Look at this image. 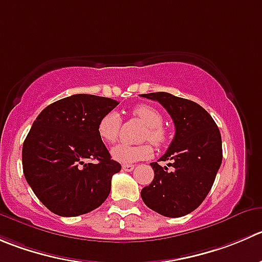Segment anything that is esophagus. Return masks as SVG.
I'll return each mask as SVG.
<instances>
[{"label": "esophagus", "mask_w": 262, "mask_h": 262, "mask_svg": "<svg viewBox=\"0 0 262 262\" xmlns=\"http://www.w3.org/2000/svg\"><path fill=\"white\" fill-rule=\"evenodd\" d=\"M123 170L124 171H132V170L134 169V165H132V164H123Z\"/></svg>", "instance_id": "1"}]
</instances>
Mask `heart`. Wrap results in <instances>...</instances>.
<instances>
[{
  "instance_id": "obj_1",
  "label": "heart",
  "mask_w": 262,
  "mask_h": 262,
  "mask_svg": "<svg viewBox=\"0 0 262 262\" xmlns=\"http://www.w3.org/2000/svg\"><path fill=\"white\" fill-rule=\"evenodd\" d=\"M133 116L141 120L147 129L144 130L143 139L149 141L155 146L161 147L166 143L167 134L162 126L164 118L157 108L154 106L139 103L132 111ZM98 136L106 143H114L119 137L120 130V116L116 111H110L101 118L97 126ZM152 147L149 144H128L119 143L111 148V156L116 161L129 164V162L139 161L152 156Z\"/></svg>"
}]
</instances>
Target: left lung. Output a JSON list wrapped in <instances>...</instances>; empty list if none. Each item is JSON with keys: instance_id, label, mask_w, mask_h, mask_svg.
I'll return each mask as SVG.
<instances>
[{"instance_id": "obj_1", "label": "left lung", "mask_w": 262, "mask_h": 262, "mask_svg": "<svg viewBox=\"0 0 262 262\" xmlns=\"http://www.w3.org/2000/svg\"><path fill=\"white\" fill-rule=\"evenodd\" d=\"M157 101L171 116L175 136L160 161L152 162L155 177L142 189L147 207L167 217L189 214L209 194L223 160L222 136L216 123L199 103L166 92L141 95Z\"/></svg>"}]
</instances>
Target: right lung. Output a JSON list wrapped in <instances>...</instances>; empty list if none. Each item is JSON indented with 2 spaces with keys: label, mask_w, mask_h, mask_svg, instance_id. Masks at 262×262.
Here are the masks:
<instances>
[{
  "label": "right lung",
  "mask_w": 262,
  "mask_h": 262,
  "mask_svg": "<svg viewBox=\"0 0 262 262\" xmlns=\"http://www.w3.org/2000/svg\"><path fill=\"white\" fill-rule=\"evenodd\" d=\"M118 101L73 95L42 110L23 144V171L38 200L53 214L78 216L105 202L121 165L97 126Z\"/></svg>",
  "instance_id": "1"
}]
</instances>
